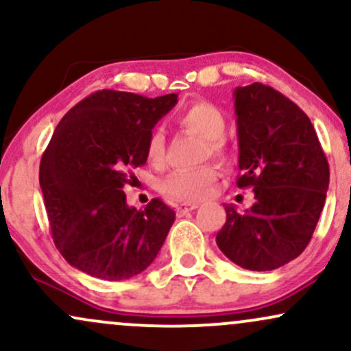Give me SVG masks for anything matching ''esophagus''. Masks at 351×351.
<instances>
[{
	"mask_svg": "<svg viewBox=\"0 0 351 351\" xmlns=\"http://www.w3.org/2000/svg\"><path fill=\"white\" fill-rule=\"evenodd\" d=\"M198 208V204L196 203H183L178 206V213H189V211H195V209Z\"/></svg>",
	"mask_w": 351,
	"mask_h": 351,
	"instance_id": "esophagus-1",
	"label": "esophagus"
}]
</instances>
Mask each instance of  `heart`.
Instances as JSON below:
<instances>
[{"label":"heart","mask_w":351,"mask_h":351,"mask_svg":"<svg viewBox=\"0 0 351 351\" xmlns=\"http://www.w3.org/2000/svg\"><path fill=\"white\" fill-rule=\"evenodd\" d=\"M176 123L181 130L195 134L203 138V150L201 158L224 160L229 158V147L224 132H226L228 120L219 107L206 100H196L189 106L181 108L176 115ZM148 163L153 167H160L165 162L167 155V142H165L163 132L153 130L148 135L147 147H145ZM217 176V168L215 165H203V167L193 168V170L173 171L162 181V193L168 198L183 201V203H195L204 199L211 193Z\"/></svg>","instance_id":"heart-1"}]
</instances>
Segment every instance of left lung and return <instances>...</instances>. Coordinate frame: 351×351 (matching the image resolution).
Listing matches in <instances>:
<instances>
[{
  "label": "left lung",
  "mask_w": 351,
  "mask_h": 351,
  "mask_svg": "<svg viewBox=\"0 0 351 351\" xmlns=\"http://www.w3.org/2000/svg\"><path fill=\"white\" fill-rule=\"evenodd\" d=\"M239 140L236 184L252 188L244 213L224 204L216 244L249 271H274L299 257L312 239L330 181L327 156L312 122L276 88L254 82L234 88Z\"/></svg>",
  "instance_id": "obj_1"
}]
</instances>
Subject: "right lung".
Returning a JSON list of instances; mask_svg holds the SVG:
<instances>
[{"mask_svg": "<svg viewBox=\"0 0 351 351\" xmlns=\"http://www.w3.org/2000/svg\"><path fill=\"white\" fill-rule=\"evenodd\" d=\"M178 102L99 90L62 117L39 167L56 247L72 267L104 280L138 276L155 261L175 211L155 198L136 209L123 186L147 162L153 127Z\"/></svg>", "mask_w": 351, "mask_h": 351, "instance_id": "1", "label": "right lung"}]
</instances>
